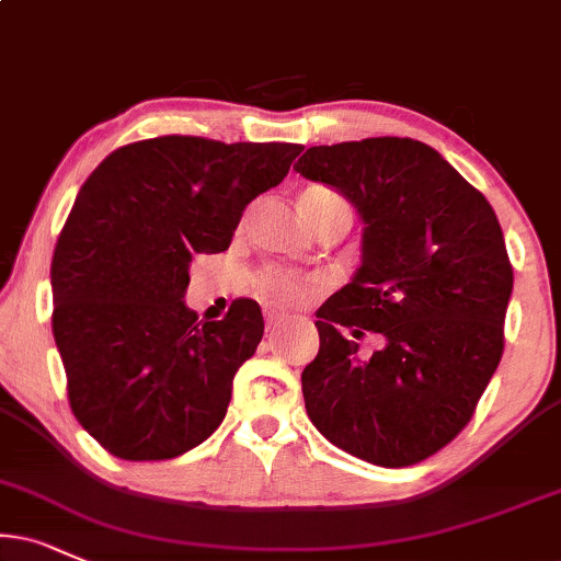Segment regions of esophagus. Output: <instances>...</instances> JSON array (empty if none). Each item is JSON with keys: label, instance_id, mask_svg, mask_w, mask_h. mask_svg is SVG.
<instances>
[{"label": "esophagus", "instance_id": "1", "mask_svg": "<svg viewBox=\"0 0 561 561\" xmlns=\"http://www.w3.org/2000/svg\"><path fill=\"white\" fill-rule=\"evenodd\" d=\"M286 312H283L280 307H273V304H270V307H265V322L270 324V328H273V324H278V322H283L286 320Z\"/></svg>", "mask_w": 561, "mask_h": 561}]
</instances>
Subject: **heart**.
Wrapping results in <instances>:
<instances>
[{
  "label": "heart",
  "mask_w": 561,
  "mask_h": 561,
  "mask_svg": "<svg viewBox=\"0 0 561 561\" xmlns=\"http://www.w3.org/2000/svg\"><path fill=\"white\" fill-rule=\"evenodd\" d=\"M299 205L309 224L314 226L328 210H333V207H343L345 199L337 195L335 190H330V186L309 184L304 186ZM257 288L273 301L299 304L312 294V278H307V275L301 273H294V270L267 267L257 275Z\"/></svg>",
  "instance_id": "b5f03b06"
}]
</instances>
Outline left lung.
<instances>
[{
    "mask_svg": "<svg viewBox=\"0 0 561 561\" xmlns=\"http://www.w3.org/2000/svg\"><path fill=\"white\" fill-rule=\"evenodd\" d=\"M364 220L362 267L317 309L320 354L301 371L312 424L335 447L405 468L449 445L500 366L513 265L486 197L428 145L366 137L294 165ZM380 335L371 355L357 351Z\"/></svg>",
    "mask_w": 561,
    "mask_h": 561,
    "instance_id": "1",
    "label": "left lung"
}]
</instances>
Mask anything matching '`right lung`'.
<instances>
[{
  "label": "right lung",
  "mask_w": 561,
  "mask_h": 561,
  "mask_svg": "<svg viewBox=\"0 0 561 561\" xmlns=\"http://www.w3.org/2000/svg\"><path fill=\"white\" fill-rule=\"evenodd\" d=\"M299 153L165 135L114 150L80 186L51 260V330L75 419L116 458H176L220 426L265 322L252 299L197 322L190 262L226 252Z\"/></svg>",
  "instance_id": "add662e5"
}]
</instances>
